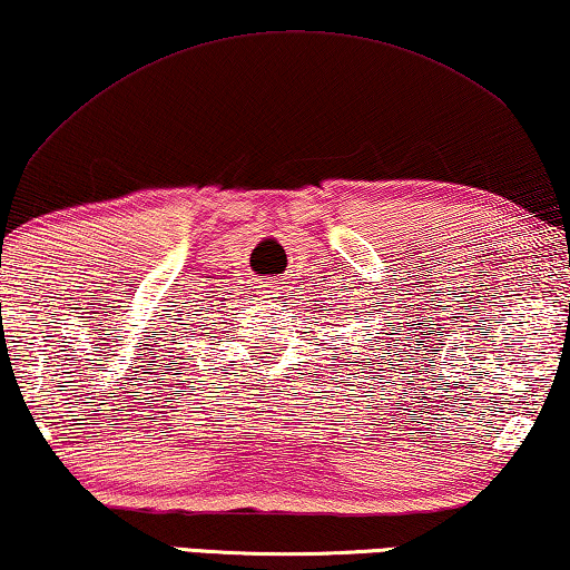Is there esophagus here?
Instances as JSON below:
<instances>
[{
    "mask_svg": "<svg viewBox=\"0 0 570 570\" xmlns=\"http://www.w3.org/2000/svg\"><path fill=\"white\" fill-rule=\"evenodd\" d=\"M259 295L265 297V301H279V297H283V285H279V283L259 285Z\"/></svg>",
    "mask_w": 570,
    "mask_h": 570,
    "instance_id": "34e87169",
    "label": "esophagus"
}]
</instances>
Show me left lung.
<instances>
[{"mask_svg": "<svg viewBox=\"0 0 570 570\" xmlns=\"http://www.w3.org/2000/svg\"><path fill=\"white\" fill-rule=\"evenodd\" d=\"M387 348H390V346H387Z\"/></svg>", "mask_w": 570, "mask_h": 570, "instance_id": "8db88e82", "label": "left lung"}]
</instances>
